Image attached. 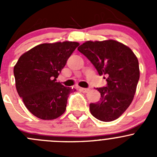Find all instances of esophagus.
Wrapping results in <instances>:
<instances>
[{
	"mask_svg": "<svg viewBox=\"0 0 157 157\" xmlns=\"http://www.w3.org/2000/svg\"><path fill=\"white\" fill-rule=\"evenodd\" d=\"M80 91H82L83 93H87V92L90 90V89L89 88H80Z\"/></svg>",
	"mask_w": 157,
	"mask_h": 157,
	"instance_id": "34e87169",
	"label": "esophagus"
}]
</instances>
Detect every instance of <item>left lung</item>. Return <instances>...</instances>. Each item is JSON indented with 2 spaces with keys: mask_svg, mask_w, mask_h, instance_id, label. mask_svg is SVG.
Masks as SVG:
<instances>
[{
  "mask_svg": "<svg viewBox=\"0 0 157 157\" xmlns=\"http://www.w3.org/2000/svg\"><path fill=\"white\" fill-rule=\"evenodd\" d=\"M77 50L106 77L107 86L96 88L100 100L90 104L92 115L102 121L119 118L131 105L140 78L139 63L129 47L112 39L87 41ZM104 78H105L104 77Z\"/></svg>",
  "mask_w": 157,
  "mask_h": 157,
  "instance_id": "obj_1",
  "label": "left lung"
}]
</instances>
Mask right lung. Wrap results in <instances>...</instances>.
<instances>
[{
	"label": "right lung",
	"mask_w": 157,
	"mask_h": 157,
	"mask_svg": "<svg viewBox=\"0 0 157 157\" xmlns=\"http://www.w3.org/2000/svg\"><path fill=\"white\" fill-rule=\"evenodd\" d=\"M80 44L76 42L44 43L20 57L14 66L16 88L28 110L37 118L52 120L66 110L70 93L56 78Z\"/></svg>",
	"instance_id": "add662e5"
}]
</instances>
